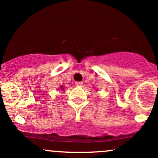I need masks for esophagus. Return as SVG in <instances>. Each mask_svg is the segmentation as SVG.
<instances>
[{
  "label": "esophagus",
  "instance_id": "obj_1",
  "mask_svg": "<svg viewBox=\"0 0 158 158\" xmlns=\"http://www.w3.org/2000/svg\"><path fill=\"white\" fill-rule=\"evenodd\" d=\"M75 84H76V85H77V86H82V82H75Z\"/></svg>",
  "mask_w": 158,
  "mask_h": 158
}]
</instances>
